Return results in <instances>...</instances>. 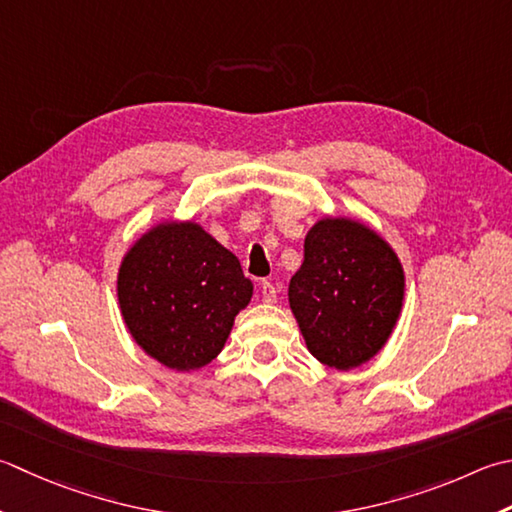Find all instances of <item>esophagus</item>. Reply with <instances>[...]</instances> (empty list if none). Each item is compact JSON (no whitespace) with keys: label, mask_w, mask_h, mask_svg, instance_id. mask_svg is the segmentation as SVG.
Instances as JSON below:
<instances>
[{"label":"esophagus","mask_w":512,"mask_h":512,"mask_svg":"<svg viewBox=\"0 0 512 512\" xmlns=\"http://www.w3.org/2000/svg\"><path fill=\"white\" fill-rule=\"evenodd\" d=\"M259 290H262V302L264 304H275L277 302V293L279 290L270 284V282H262V286H259Z\"/></svg>","instance_id":"1"}]
</instances>
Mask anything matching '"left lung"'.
<instances>
[{"label": "left lung", "instance_id": "obj_1", "mask_svg": "<svg viewBox=\"0 0 512 512\" xmlns=\"http://www.w3.org/2000/svg\"><path fill=\"white\" fill-rule=\"evenodd\" d=\"M406 275L386 239L353 217L317 219L288 302L310 355L335 370L370 362L393 335Z\"/></svg>", "mask_w": 512, "mask_h": 512}]
</instances>
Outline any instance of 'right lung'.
Here are the masks:
<instances>
[{"mask_svg": "<svg viewBox=\"0 0 512 512\" xmlns=\"http://www.w3.org/2000/svg\"><path fill=\"white\" fill-rule=\"evenodd\" d=\"M253 297L239 259L202 224L162 219L135 239L117 270V302L135 344L190 373L222 353Z\"/></svg>", "mask_w": 512, "mask_h": 512, "instance_id": "add662e5", "label": "right lung"}]
</instances>
